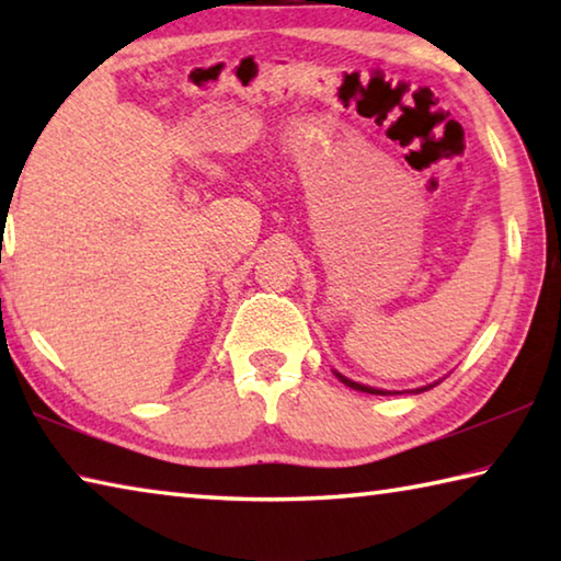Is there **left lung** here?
<instances>
[{"mask_svg": "<svg viewBox=\"0 0 561 561\" xmlns=\"http://www.w3.org/2000/svg\"><path fill=\"white\" fill-rule=\"evenodd\" d=\"M341 381H344L348 388H354V391H364V393H374V396H393L391 391H378V388H371V386H364V383H356V381H351V378H346V376H341V374H336ZM435 383H431V386H423V388H415V393H421V391H428V388H433Z\"/></svg>", "mask_w": 561, "mask_h": 561, "instance_id": "8db88e82", "label": "left lung"}]
</instances>
